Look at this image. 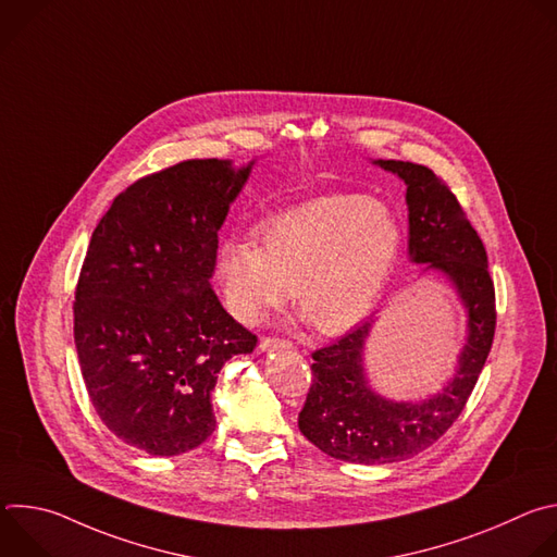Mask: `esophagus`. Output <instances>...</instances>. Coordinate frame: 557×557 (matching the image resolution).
<instances>
[{"mask_svg":"<svg viewBox=\"0 0 557 557\" xmlns=\"http://www.w3.org/2000/svg\"><path fill=\"white\" fill-rule=\"evenodd\" d=\"M293 344L290 342H284V339H277V337H267L260 342V350L262 352H277V350H290Z\"/></svg>","mask_w":557,"mask_h":557,"instance_id":"obj_1","label":"esophagus"}]
</instances>
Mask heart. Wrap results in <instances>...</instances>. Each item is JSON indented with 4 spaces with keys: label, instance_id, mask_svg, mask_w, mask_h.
Masks as SVG:
<instances>
[{
    "label": "heart",
    "instance_id": "obj_1",
    "mask_svg": "<svg viewBox=\"0 0 557 557\" xmlns=\"http://www.w3.org/2000/svg\"><path fill=\"white\" fill-rule=\"evenodd\" d=\"M401 251L404 226L383 200L324 196L269 218L260 245L226 240L215 271L240 322H260L295 286L304 320L339 335L374 310Z\"/></svg>",
    "mask_w": 557,
    "mask_h": 557
}]
</instances>
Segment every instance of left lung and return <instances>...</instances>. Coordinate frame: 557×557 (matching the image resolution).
<instances>
[{
  "mask_svg": "<svg viewBox=\"0 0 557 557\" xmlns=\"http://www.w3.org/2000/svg\"><path fill=\"white\" fill-rule=\"evenodd\" d=\"M372 165L406 183L408 253L447 280L465 308V344L447 383L417 401H396L376 392L366 370V342L374 322H361L337 344L312 352V385L299 432L324 454L359 465L406 460L434 445L458 419L487 361L496 329L494 282L483 240L456 196L428 168L404 161Z\"/></svg>",
  "mask_w": 557,
  "mask_h": 557,
  "instance_id": "left-lung-1",
  "label": "left lung"
}]
</instances>
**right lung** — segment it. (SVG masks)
<instances>
[{"mask_svg":"<svg viewBox=\"0 0 557 557\" xmlns=\"http://www.w3.org/2000/svg\"><path fill=\"white\" fill-rule=\"evenodd\" d=\"M256 161H185L136 181L97 224L74 295L90 401L123 443L178 456L215 430L224 361L258 339L211 288L218 231Z\"/></svg>","mask_w":557,"mask_h":557,"instance_id":"obj_1","label":"right lung"}]
</instances>
